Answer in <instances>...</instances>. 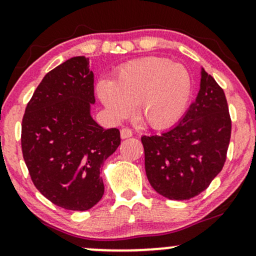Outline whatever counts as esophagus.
<instances>
[{"instance_id":"34e87169","label":"esophagus","mask_w":256,"mask_h":256,"mask_svg":"<svg viewBox=\"0 0 256 256\" xmlns=\"http://www.w3.org/2000/svg\"><path fill=\"white\" fill-rule=\"evenodd\" d=\"M132 134H134V132H132V131L130 130V128H122V130H120V137H122V140H125V138L131 137Z\"/></svg>"}]
</instances>
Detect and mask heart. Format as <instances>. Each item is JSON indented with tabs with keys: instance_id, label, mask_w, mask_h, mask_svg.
<instances>
[{
	"instance_id": "obj_1",
	"label": "heart",
	"mask_w": 256,
	"mask_h": 256,
	"mask_svg": "<svg viewBox=\"0 0 256 256\" xmlns=\"http://www.w3.org/2000/svg\"><path fill=\"white\" fill-rule=\"evenodd\" d=\"M192 77L183 64L165 58H143L122 64L113 80L98 83V96L114 120L132 113L152 128L177 122L192 95Z\"/></svg>"
}]
</instances>
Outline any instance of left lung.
<instances>
[{"label": "left lung", "mask_w": 256, "mask_h": 256, "mask_svg": "<svg viewBox=\"0 0 256 256\" xmlns=\"http://www.w3.org/2000/svg\"><path fill=\"white\" fill-rule=\"evenodd\" d=\"M230 137L224 90L201 68L198 94L180 122L164 134L142 137L152 189L177 201L198 196L224 167Z\"/></svg>", "instance_id": "left-lung-1"}]
</instances>
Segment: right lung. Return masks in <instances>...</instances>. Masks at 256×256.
<instances>
[{"mask_svg": "<svg viewBox=\"0 0 256 256\" xmlns=\"http://www.w3.org/2000/svg\"><path fill=\"white\" fill-rule=\"evenodd\" d=\"M89 58H71L44 76L25 110L22 155L34 186L54 204L88 210L104 194L101 167L120 144L118 128L91 116Z\"/></svg>", "mask_w": 256, "mask_h": 256, "instance_id": "1", "label": "right lung"}]
</instances>
